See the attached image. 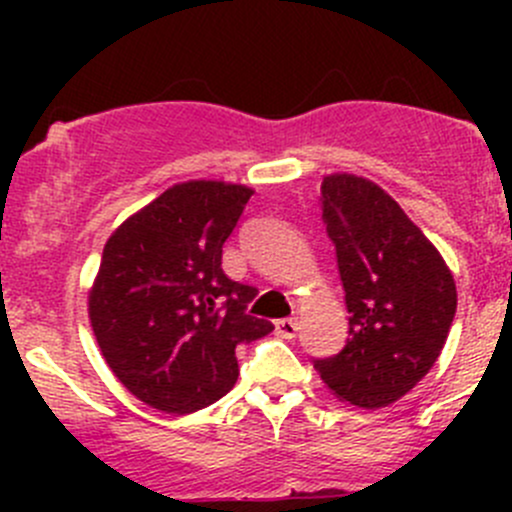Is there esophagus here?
Wrapping results in <instances>:
<instances>
[{
	"mask_svg": "<svg viewBox=\"0 0 512 512\" xmlns=\"http://www.w3.org/2000/svg\"><path fill=\"white\" fill-rule=\"evenodd\" d=\"M275 327H277V334H280L282 339H294V337H297V332H299V322L294 317L280 319Z\"/></svg>",
	"mask_w": 512,
	"mask_h": 512,
	"instance_id": "obj_1",
	"label": "esophagus"
}]
</instances>
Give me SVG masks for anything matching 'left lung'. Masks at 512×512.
I'll use <instances>...</instances> for the list:
<instances>
[{
  "mask_svg": "<svg viewBox=\"0 0 512 512\" xmlns=\"http://www.w3.org/2000/svg\"><path fill=\"white\" fill-rule=\"evenodd\" d=\"M319 200L337 250L349 339L339 354L314 359V369L337 399L381 409L436 364L456 317V282L421 227L371 180L327 175Z\"/></svg>",
  "mask_w": 512,
  "mask_h": 512,
  "instance_id": "obj_1",
  "label": "left lung"
}]
</instances>
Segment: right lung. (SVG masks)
<instances>
[{
	"instance_id": "add662e5",
	"label": "right lung",
	"mask_w": 512,
	"mask_h": 512,
	"mask_svg": "<svg viewBox=\"0 0 512 512\" xmlns=\"http://www.w3.org/2000/svg\"><path fill=\"white\" fill-rule=\"evenodd\" d=\"M252 190L173 185L103 247L89 317L103 359L143 404L193 414L235 386L237 344L272 332L247 314L257 289L223 272V245Z\"/></svg>"
}]
</instances>
